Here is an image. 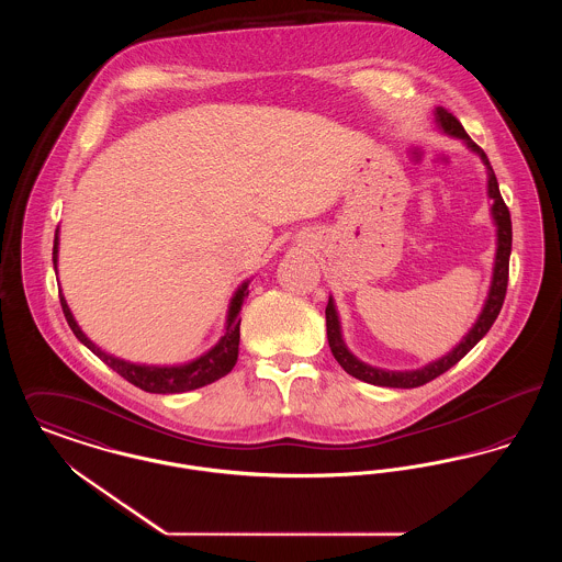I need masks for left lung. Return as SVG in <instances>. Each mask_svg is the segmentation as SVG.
<instances>
[{"label": "left lung", "instance_id": "8db88e82", "mask_svg": "<svg viewBox=\"0 0 562 562\" xmlns=\"http://www.w3.org/2000/svg\"><path fill=\"white\" fill-rule=\"evenodd\" d=\"M434 117H436V126H438L440 133L459 138L472 154H476L481 158L484 168H486V195L491 200V218H493V225H495V240H497L495 241V261H493V273H491V286H488V293H486V299H484V305H482L479 318L474 321L472 328L461 337V341L449 353H445L442 358L429 362V364L422 367V369H413V371L379 369V367H371V364L362 362L360 358H356L349 351L346 341H344L339 312H337L335 299L330 294L328 296V305H326V335H328V346H330L335 360L351 376H356L360 381H367V383H373V385H381V387L411 390V387L426 385L431 379L447 373L451 367H454L488 333V328L493 326V322L502 312V305H504V299H506V289H508L512 221H509L508 206L502 200L497 177H495V172L491 168V161H488L486 154L482 151L481 147L463 131V126L459 124V120L454 117L453 113H449L447 109L436 108Z\"/></svg>", "mask_w": 562, "mask_h": 562}]
</instances>
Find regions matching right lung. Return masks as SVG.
I'll list each match as a JSON object with an SVG mask.
<instances>
[{"label": "right lung", "instance_id": "add662e5", "mask_svg": "<svg viewBox=\"0 0 562 562\" xmlns=\"http://www.w3.org/2000/svg\"><path fill=\"white\" fill-rule=\"evenodd\" d=\"M53 263L54 271L58 273V229L54 234ZM248 284H250V280H244L236 289L234 296L229 299L225 330H223L221 339L209 351H204L202 356L183 362V364H140V362H131V360L108 353L105 349L99 348L94 341H90L86 337V333L81 330L80 324L74 318L63 293H60V305H63V314L69 322L74 335L115 373L122 374L126 381H131L136 387L151 392V394H181V392L204 387L216 379L225 376L236 367L238 351H240V312L244 299L248 296Z\"/></svg>", "mask_w": 562, "mask_h": 562}]
</instances>
